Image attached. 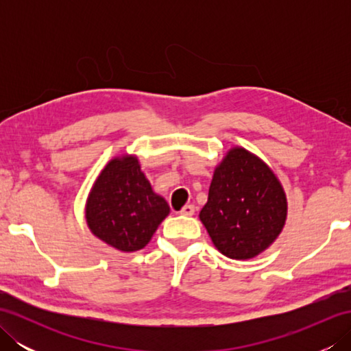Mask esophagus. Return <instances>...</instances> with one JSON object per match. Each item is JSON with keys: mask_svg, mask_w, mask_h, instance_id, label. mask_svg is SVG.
Returning a JSON list of instances; mask_svg holds the SVG:
<instances>
[{"mask_svg": "<svg viewBox=\"0 0 351 351\" xmlns=\"http://www.w3.org/2000/svg\"><path fill=\"white\" fill-rule=\"evenodd\" d=\"M181 215H187V217H190V215L195 214V205H185L182 210L180 211Z\"/></svg>", "mask_w": 351, "mask_h": 351, "instance_id": "esophagus-1", "label": "esophagus"}]
</instances>
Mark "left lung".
<instances>
[{"instance_id": "obj_1", "label": "left lung", "mask_w": 351, "mask_h": 351, "mask_svg": "<svg viewBox=\"0 0 351 351\" xmlns=\"http://www.w3.org/2000/svg\"><path fill=\"white\" fill-rule=\"evenodd\" d=\"M287 215L285 190L273 169L247 149L230 147L199 213L217 250L230 259L258 256L279 237Z\"/></svg>"}]
</instances>
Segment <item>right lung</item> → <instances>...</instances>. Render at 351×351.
Masks as SVG:
<instances>
[{
	"label": "right lung",
	"instance_id": "obj_1",
	"mask_svg": "<svg viewBox=\"0 0 351 351\" xmlns=\"http://www.w3.org/2000/svg\"><path fill=\"white\" fill-rule=\"evenodd\" d=\"M169 213L166 199L152 190L132 154L114 156L104 166L84 210L90 232L123 253L143 249Z\"/></svg>",
	"mask_w": 351,
	"mask_h": 351
}]
</instances>
